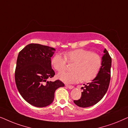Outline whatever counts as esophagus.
<instances>
[{"instance_id": "esophagus-1", "label": "esophagus", "mask_w": 128, "mask_h": 128, "mask_svg": "<svg viewBox=\"0 0 128 128\" xmlns=\"http://www.w3.org/2000/svg\"><path fill=\"white\" fill-rule=\"evenodd\" d=\"M66 87H67L68 88H69V89H72V88H74V86H69V85H66Z\"/></svg>"}]
</instances>
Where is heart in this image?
Returning a JSON list of instances; mask_svg holds the SVG:
<instances>
[{"mask_svg": "<svg viewBox=\"0 0 128 128\" xmlns=\"http://www.w3.org/2000/svg\"><path fill=\"white\" fill-rule=\"evenodd\" d=\"M68 61L74 62L71 72H63L58 77L66 83L91 81L98 76L101 70L102 60L98 54L86 49L79 48L65 53V57L56 54L52 60V64L56 70L62 72L66 69Z\"/></svg>", "mask_w": 128, "mask_h": 128, "instance_id": "b5f03b06", "label": "heart"}]
</instances>
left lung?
<instances>
[{
	"label": "left lung",
	"instance_id": "8db88e82",
	"mask_svg": "<svg viewBox=\"0 0 128 128\" xmlns=\"http://www.w3.org/2000/svg\"><path fill=\"white\" fill-rule=\"evenodd\" d=\"M102 57V64L98 76L91 82L85 85L81 98L74 100L75 104L82 108L91 106L98 102L106 94L110 80L112 60L108 51L105 48Z\"/></svg>",
	"mask_w": 128,
	"mask_h": 128
}]
</instances>
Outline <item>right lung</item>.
<instances>
[{
  "label": "right lung",
  "instance_id": "1",
  "mask_svg": "<svg viewBox=\"0 0 128 128\" xmlns=\"http://www.w3.org/2000/svg\"><path fill=\"white\" fill-rule=\"evenodd\" d=\"M55 51L52 47L32 43L18 53L14 76L16 86L24 100L34 106L51 104L56 90L64 86L60 80L47 81L55 75L51 62Z\"/></svg>",
  "mask_w": 128,
  "mask_h": 128
}]
</instances>
